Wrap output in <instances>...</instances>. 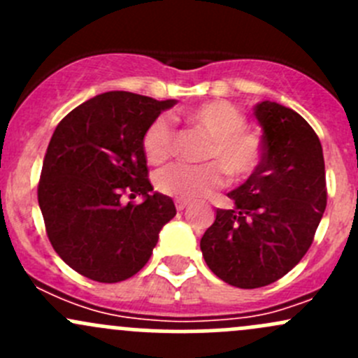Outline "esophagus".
<instances>
[{
    "label": "esophagus",
    "mask_w": 358,
    "mask_h": 358,
    "mask_svg": "<svg viewBox=\"0 0 358 358\" xmlns=\"http://www.w3.org/2000/svg\"><path fill=\"white\" fill-rule=\"evenodd\" d=\"M175 206H176V209H178V211H183V209L189 208V202H187V201H176Z\"/></svg>",
    "instance_id": "34e87169"
}]
</instances>
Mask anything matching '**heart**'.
<instances>
[{
	"label": "heart",
	"mask_w": 358,
	"mask_h": 358,
	"mask_svg": "<svg viewBox=\"0 0 358 358\" xmlns=\"http://www.w3.org/2000/svg\"><path fill=\"white\" fill-rule=\"evenodd\" d=\"M187 119L211 136L206 149L209 162L199 166L171 164L157 173L161 194L180 201H196L225 185L227 173L236 182L249 178L262 164V136L246 128L248 115L236 103L211 100L187 112ZM143 152L152 164L171 157L175 129L166 115H159L143 133Z\"/></svg>",
	"instance_id": "obj_1"
}]
</instances>
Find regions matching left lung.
<instances>
[{"instance_id": "8db88e82", "label": "left lung", "mask_w": 358, "mask_h": 358, "mask_svg": "<svg viewBox=\"0 0 358 358\" xmlns=\"http://www.w3.org/2000/svg\"><path fill=\"white\" fill-rule=\"evenodd\" d=\"M263 128L259 168L229 192L201 239L211 272L230 286H268L294 268L313 243L327 204L326 168L312 126L277 102L258 103Z\"/></svg>"}]
</instances>
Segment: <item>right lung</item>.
<instances>
[{
    "mask_svg": "<svg viewBox=\"0 0 358 358\" xmlns=\"http://www.w3.org/2000/svg\"><path fill=\"white\" fill-rule=\"evenodd\" d=\"M176 100L107 92L71 110L53 131L38 202L57 255L96 282H121L143 268L159 232L176 215L152 192L143 133ZM144 201L136 205L124 196Z\"/></svg>",
    "mask_w": 358,
    "mask_h": 358,
    "instance_id": "obj_1",
    "label": "right lung"
}]
</instances>
